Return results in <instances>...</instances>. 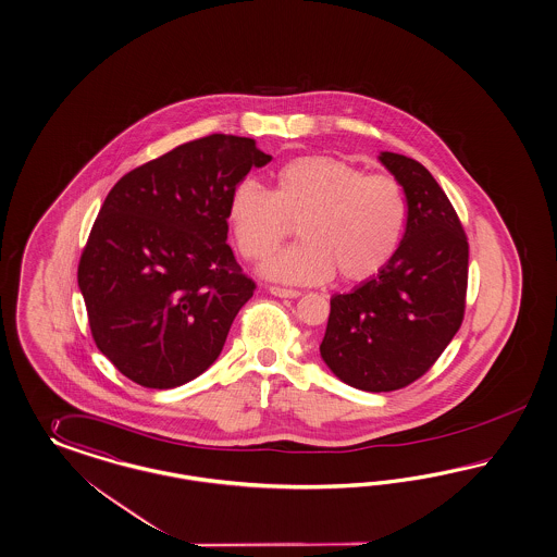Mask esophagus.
<instances>
[{
  "instance_id": "1",
  "label": "esophagus",
  "mask_w": 557,
  "mask_h": 557,
  "mask_svg": "<svg viewBox=\"0 0 557 557\" xmlns=\"http://www.w3.org/2000/svg\"><path fill=\"white\" fill-rule=\"evenodd\" d=\"M269 292L277 298H298L302 294L300 289L280 288V286H269Z\"/></svg>"
}]
</instances>
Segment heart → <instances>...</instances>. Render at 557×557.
Returning <instances> with one entry per match:
<instances>
[{
  "label": "heart",
  "instance_id": "b5f03b06",
  "mask_svg": "<svg viewBox=\"0 0 557 557\" xmlns=\"http://www.w3.org/2000/svg\"><path fill=\"white\" fill-rule=\"evenodd\" d=\"M228 220L249 261L268 259L298 228L302 243L271 257L263 273L288 284H347L376 275L404 238L407 199L388 174H366L344 160L307 156L273 174L271 191L252 183L231 195Z\"/></svg>",
  "mask_w": 557,
  "mask_h": 557
}]
</instances>
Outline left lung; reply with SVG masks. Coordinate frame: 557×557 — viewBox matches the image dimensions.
Segmentation results:
<instances>
[{"label": "left lung", "mask_w": 557, "mask_h": 557, "mask_svg": "<svg viewBox=\"0 0 557 557\" xmlns=\"http://www.w3.org/2000/svg\"><path fill=\"white\" fill-rule=\"evenodd\" d=\"M407 199L399 249L376 275L335 294L321 358L360 391L388 393L423 376L465 317L469 243L436 178L418 160L381 152Z\"/></svg>", "instance_id": "8db88e82"}]
</instances>
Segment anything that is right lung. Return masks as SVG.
Instances as JSON below:
<instances>
[{"mask_svg":"<svg viewBox=\"0 0 557 557\" xmlns=\"http://www.w3.org/2000/svg\"><path fill=\"white\" fill-rule=\"evenodd\" d=\"M271 156L255 139H193L121 176L77 265L98 349L129 381L174 388L206 372L255 292L228 238V203Z\"/></svg>","mask_w":557,"mask_h":557,"instance_id":"add662e5","label":"right lung"}]
</instances>
